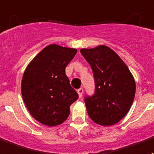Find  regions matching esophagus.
Returning a JSON list of instances; mask_svg holds the SVG:
<instances>
[{
  "label": "esophagus",
  "mask_w": 154,
  "mask_h": 154,
  "mask_svg": "<svg viewBox=\"0 0 154 154\" xmlns=\"http://www.w3.org/2000/svg\"><path fill=\"white\" fill-rule=\"evenodd\" d=\"M77 92H78L79 94V98L82 97V96H83V93H84V89L83 88H79V89H78V91H77Z\"/></svg>",
  "instance_id": "34e87169"
}]
</instances>
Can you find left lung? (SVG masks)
<instances>
[{
  "label": "left lung",
  "instance_id": "8db88e82",
  "mask_svg": "<svg viewBox=\"0 0 154 154\" xmlns=\"http://www.w3.org/2000/svg\"><path fill=\"white\" fill-rule=\"evenodd\" d=\"M80 53L91 66L95 79V93L84 98L87 112L99 125H114L133 103V75L119 56L107 46L82 48Z\"/></svg>",
  "mask_w": 154,
  "mask_h": 154
}]
</instances>
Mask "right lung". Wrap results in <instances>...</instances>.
<instances>
[{"label": "right lung", "mask_w": 154, "mask_h": 154, "mask_svg": "<svg viewBox=\"0 0 154 154\" xmlns=\"http://www.w3.org/2000/svg\"><path fill=\"white\" fill-rule=\"evenodd\" d=\"M77 49L50 45L26 66L22 79V96L35 119L48 127L62 124L79 96L70 86L65 69Z\"/></svg>", "instance_id": "right-lung-1"}]
</instances>
